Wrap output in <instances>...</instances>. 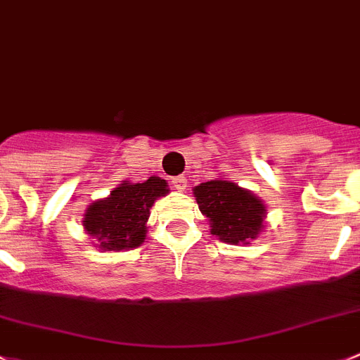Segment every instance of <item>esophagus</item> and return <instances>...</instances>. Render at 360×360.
<instances>
[{
	"mask_svg": "<svg viewBox=\"0 0 360 360\" xmlns=\"http://www.w3.org/2000/svg\"><path fill=\"white\" fill-rule=\"evenodd\" d=\"M172 184H174V188H176L177 191H184V190H186V186H188V181H186V177L179 176V177H174Z\"/></svg>",
	"mask_w": 360,
	"mask_h": 360,
	"instance_id": "esophagus-1",
	"label": "esophagus"
}]
</instances>
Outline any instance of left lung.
Returning a JSON list of instances; mask_svg holds the SVG:
<instances>
[{"label": "left lung", "mask_w": 360, "mask_h": 360, "mask_svg": "<svg viewBox=\"0 0 360 360\" xmlns=\"http://www.w3.org/2000/svg\"><path fill=\"white\" fill-rule=\"evenodd\" d=\"M199 210L210 221V233L224 243L247 245L266 226V206L247 188L217 177L193 188Z\"/></svg>", "instance_id": "obj_1"}]
</instances>
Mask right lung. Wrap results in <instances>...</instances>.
Segmentation results:
<instances>
[{
  "label": "right lung",
  "instance_id": "add662e5",
  "mask_svg": "<svg viewBox=\"0 0 360 360\" xmlns=\"http://www.w3.org/2000/svg\"><path fill=\"white\" fill-rule=\"evenodd\" d=\"M169 183L150 176L143 183L122 181L104 199L85 210L82 226L101 252L131 250L143 243L154 200L169 193Z\"/></svg>",
  "mask_w": 360,
  "mask_h": 360
}]
</instances>
